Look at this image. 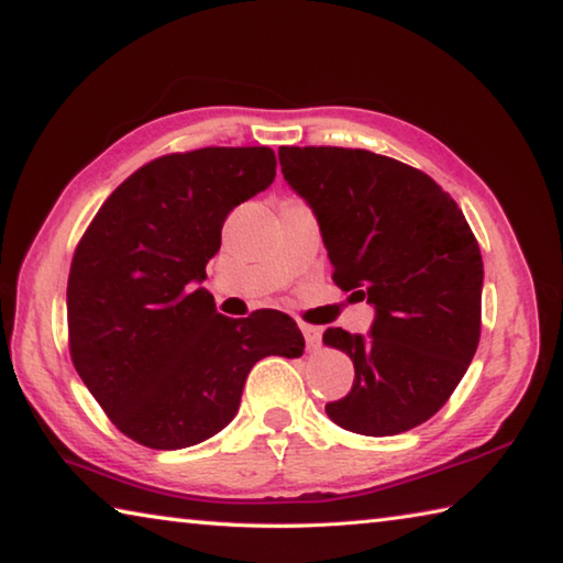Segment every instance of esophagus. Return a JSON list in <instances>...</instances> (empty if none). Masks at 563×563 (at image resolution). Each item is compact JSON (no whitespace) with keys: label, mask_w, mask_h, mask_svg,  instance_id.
Segmentation results:
<instances>
[{"label":"esophagus","mask_w":563,"mask_h":563,"mask_svg":"<svg viewBox=\"0 0 563 563\" xmlns=\"http://www.w3.org/2000/svg\"><path fill=\"white\" fill-rule=\"evenodd\" d=\"M300 330H302V334H305V342H308V350H310V352L320 350V342H322V330H320V327L300 324Z\"/></svg>","instance_id":"esophagus-1"}]
</instances>
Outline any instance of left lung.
<instances>
[{
	"instance_id": "8db88e82",
	"label": "left lung",
	"mask_w": 563,
	"mask_h": 563,
	"mask_svg": "<svg viewBox=\"0 0 563 563\" xmlns=\"http://www.w3.org/2000/svg\"><path fill=\"white\" fill-rule=\"evenodd\" d=\"M308 201L332 280L374 308L369 334L327 330L354 364L352 391L324 406L344 431L396 435L451 398L479 342L483 255L463 211L413 167L366 150L280 147Z\"/></svg>"
}]
</instances>
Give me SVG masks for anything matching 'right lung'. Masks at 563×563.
<instances>
[{
    "label": "right lung",
    "mask_w": 563,
    "mask_h": 563,
    "mask_svg": "<svg viewBox=\"0 0 563 563\" xmlns=\"http://www.w3.org/2000/svg\"><path fill=\"white\" fill-rule=\"evenodd\" d=\"M275 179L271 147H203L140 167L110 194L68 275L70 360L122 433L197 445L239 411L255 362L302 356L292 317L217 312L201 288L229 211Z\"/></svg>",
    "instance_id": "right-lung-1"
}]
</instances>
